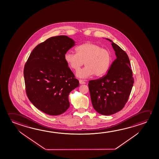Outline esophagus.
<instances>
[{
	"label": "esophagus",
	"mask_w": 159,
	"mask_h": 159,
	"mask_svg": "<svg viewBox=\"0 0 159 159\" xmlns=\"http://www.w3.org/2000/svg\"><path fill=\"white\" fill-rule=\"evenodd\" d=\"M79 83H80V84H85V80H84L80 79L79 80Z\"/></svg>",
	"instance_id": "esophagus-1"
}]
</instances>
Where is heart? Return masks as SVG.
Instances as JSON below:
<instances>
[{
  "label": "heart",
  "instance_id": "b5f03b06",
  "mask_svg": "<svg viewBox=\"0 0 159 159\" xmlns=\"http://www.w3.org/2000/svg\"><path fill=\"white\" fill-rule=\"evenodd\" d=\"M76 53L68 51L64 55V59L68 65L75 71L81 66L86 65L79 71L77 76L85 78L94 74L96 76L104 75L111 63V54L108 50L92 42H87L76 48Z\"/></svg>",
  "mask_w": 159,
  "mask_h": 159
}]
</instances>
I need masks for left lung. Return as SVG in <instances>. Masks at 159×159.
Masks as SVG:
<instances>
[{
  "label": "left lung",
  "instance_id": "left-lung-1",
  "mask_svg": "<svg viewBox=\"0 0 159 159\" xmlns=\"http://www.w3.org/2000/svg\"><path fill=\"white\" fill-rule=\"evenodd\" d=\"M112 42L116 59L106 75L89 81V89L93 107L99 114H114L123 109L128 102L133 84V71L128 55Z\"/></svg>",
  "mask_w": 159,
  "mask_h": 159
}]
</instances>
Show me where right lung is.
<instances>
[{
    "instance_id": "right-lung-1",
    "label": "right lung",
    "mask_w": 159,
    "mask_h": 159,
    "mask_svg": "<svg viewBox=\"0 0 159 159\" xmlns=\"http://www.w3.org/2000/svg\"><path fill=\"white\" fill-rule=\"evenodd\" d=\"M75 45L73 39L59 35L50 38L35 47L24 68L26 95L35 107L50 115H59L70 106L68 95L78 87L64 59Z\"/></svg>"
}]
</instances>
